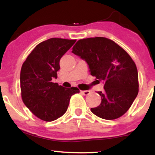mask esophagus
Segmentation results:
<instances>
[{
    "instance_id": "obj_1",
    "label": "esophagus",
    "mask_w": 155,
    "mask_h": 155,
    "mask_svg": "<svg viewBox=\"0 0 155 155\" xmlns=\"http://www.w3.org/2000/svg\"><path fill=\"white\" fill-rule=\"evenodd\" d=\"M81 93L84 95V96H87V95H88V94H90V91H89V90L81 91Z\"/></svg>"
}]
</instances>
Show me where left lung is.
<instances>
[{"label": "left lung", "instance_id": "left-lung-1", "mask_svg": "<svg viewBox=\"0 0 155 155\" xmlns=\"http://www.w3.org/2000/svg\"><path fill=\"white\" fill-rule=\"evenodd\" d=\"M72 53L87 63L90 74L103 81L104 92L98 107L91 108L95 115L107 120L120 117L131 107L138 93V73L128 53L105 37L80 39Z\"/></svg>", "mask_w": 155, "mask_h": 155}]
</instances>
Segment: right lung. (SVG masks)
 <instances>
[{
	"label": "right lung",
	"instance_id": "1",
	"mask_svg": "<svg viewBox=\"0 0 155 155\" xmlns=\"http://www.w3.org/2000/svg\"><path fill=\"white\" fill-rule=\"evenodd\" d=\"M76 40L51 38L38 44L22 64L21 95L26 107L40 119L52 121L62 116L72 95L79 89L65 88L52 80L57 78L61 58Z\"/></svg>",
	"mask_w": 155,
	"mask_h": 155
}]
</instances>
